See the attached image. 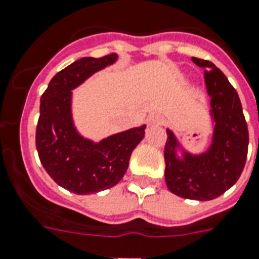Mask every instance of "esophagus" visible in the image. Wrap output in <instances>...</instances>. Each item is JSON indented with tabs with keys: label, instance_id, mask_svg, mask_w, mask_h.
Segmentation results:
<instances>
[{
	"label": "esophagus",
	"instance_id": "34e87169",
	"mask_svg": "<svg viewBox=\"0 0 259 259\" xmlns=\"http://www.w3.org/2000/svg\"><path fill=\"white\" fill-rule=\"evenodd\" d=\"M163 119L159 117L158 114H150L148 118V123L149 125H162Z\"/></svg>",
	"mask_w": 259,
	"mask_h": 259
}]
</instances>
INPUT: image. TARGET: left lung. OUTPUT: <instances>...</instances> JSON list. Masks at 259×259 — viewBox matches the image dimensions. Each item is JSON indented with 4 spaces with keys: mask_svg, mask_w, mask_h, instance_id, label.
<instances>
[{
    "mask_svg": "<svg viewBox=\"0 0 259 259\" xmlns=\"http://www.w3.org/2000/svg\"><path fill=\"white\" fill-rule=\"evenodd\" d=\"M205 70L214 132L210 148L202 154L182 150L178 140L166 130L165 181L169 190L182 198L210 201L224 194L238 181L245 167L249 132L239 97L226 75L210 61L191 58Z\"/></svg>",
    "mask_w": 259,
    "mask_h": 259,
    "instance_id": "1",
    "label": "left lung"
}]
</instances>
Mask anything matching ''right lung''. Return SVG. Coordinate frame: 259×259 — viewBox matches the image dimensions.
Masks as SVG:
<instances>
[{"label": "right lung", "instance_id": "1", "mask_svg": "<svg viewBox=\"0 0 259 259\" xmlns=\"http://www.w3.org/2000/svg\"><path fill=\"white\" fill-rule=\"evenodd\" d=\"M117 54L83 57L54 75L41 96L35 146L39 161L61 188L93 194L122 180L130 155L145 136V127L121 132L100 142L83 138L71 118V90L90 75L114 64Z\"/></svg>", "mask_w": 259, "mask_h": 259}]
</instances>
